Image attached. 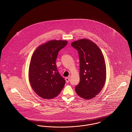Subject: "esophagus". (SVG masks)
I'll return each mask as SVG.
<instances>
[{
  "mask_svg": "<svg viewBox=\"0 0 132 132\" xmlns=\"http://www.w3.org/2000/svg\"><path fill=\"white\" fill-rule=\"evenodd\" d=\"M65 80H66V82L67 83H68L69 82V81H70V79L68 77H66L65 78Z\"/></svg>",
  "mask_w": 132,
  "mask_h": 132,
  "instance_id": "obj_1",
  "label": "esophagus"
}]
</instances>
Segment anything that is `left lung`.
Returning a JSON list of instances; mask_svg holds the SVG:
<instances>
[{
  "instance_id": "left-lung-1",
  "label": "left lung",
  "mask_w": 132,
  "mask_h": 132,
  "mask_svg": "<svg viewBox=\"0 0 132 132\" xmlns=\"http://www.w3.org/2000/svg\"><path fill=\"white\" fill-rule=\"evenodd\" d=\"M77 50L80 59V82L75 91L86 100L94 98L101 92L106 80V67L103 55L96 44L87 39L71 43Z\"/></svg>"
}]
</instances>
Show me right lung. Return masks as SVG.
Wrapping results in <instances>:
<instances>
[{
    "label": "right lung",
    "instance_id": "right-lung-1",
    "mask_svg": "<svg viewBox=\"0 0 132 132\" xmlns=\"http://www.w3.org/2000/svg\"><path fill=\"white\" fill-rule=\"evenodd\" d=\"M67 43L65 40H50L38 47L32 55L29 82L34 91L43 99L57 96L65 85V81L57 70L56 60L59 51Z\"/></svg>",
    "mask_w": 132,
    "mask_h": 132
}]
</instances>
